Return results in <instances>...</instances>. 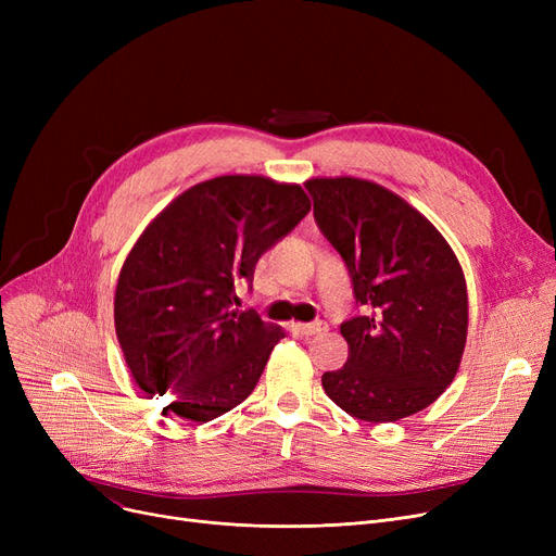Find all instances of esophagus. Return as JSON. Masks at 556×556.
Returning <instances> with one entry per match:
<instances>
[{
  "mask_svg": "<svg viewBox=\"0 0 556 556\" xmlns=\"http://www.w3.org/2000/svg\"><path fill=\"white\" fill-rule=\"evenodd\" d=\"M293 327H295V331H300L302 336H315V333H323V331L329 329L327 323H323V319H317V323H298V325H293Z\"/></svg>",
  "mask_w": 556,
  "mask_h": 556,
  "instance_id": "34e87169",
  "label": "esophagus"
}]
</instances>
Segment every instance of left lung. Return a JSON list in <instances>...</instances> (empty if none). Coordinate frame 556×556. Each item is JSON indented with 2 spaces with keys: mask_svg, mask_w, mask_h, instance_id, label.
Masks as SVG:
<instances>
[{
  "mask_svg": "<svg viewBox=\"0 0 556 556\" xmlns=\"http://www.w3.org/2000/svg\"><path fill=\"white\" fill-rule=\"evenodd\" d=\"M306 189L363 311L340 325L349 358L325 371L323 388L356 419L410 417L453 383L462 361L469 302L459 261L440 231L383 187L317 178Z\"/></svg>",
  "mask_w": 556,
  "mask_h": 556,
  "instance_id": "1",
  "label": "left lung"
}]
</instances>
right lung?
<instances>
[{"instance_id":"add662e5","label":"right lung","mask_w":556,"mask_h":556,"mask_svg":"<svg viewBox=\"0 0 556 556\" xmlns=\"http://www.w3.org/2000/svg\"><path fill=\"white\" fill-rule=\"evenodd\" d=\"M311 212L298 185L223 175L175 198L143 229L114 293V327L146 394L166 413L212 421L243 403L283 338L239 311L237 283Z\"/></svg>"}]
</instances>
